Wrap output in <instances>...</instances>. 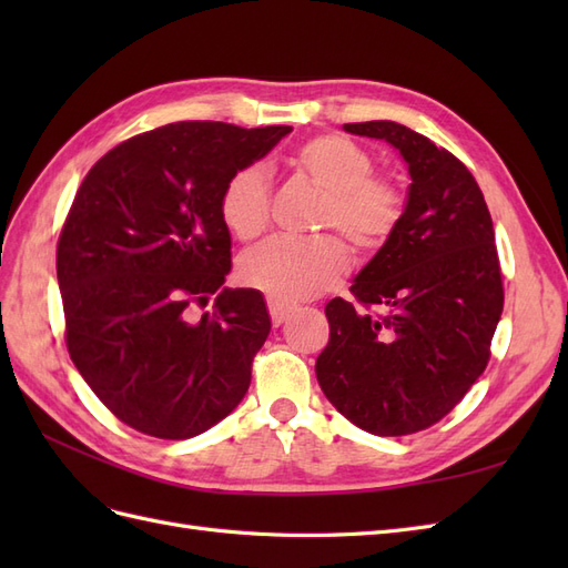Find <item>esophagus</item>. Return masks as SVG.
Instances as JSON below:
<instances>
[{"label": "esophagus", "instance_id": "obj_1", "mask_svg": "<svg viewBox=\"0 0 568 568\" xmlns=\"http://www.w3.org/2000/svg\"><path fill=\"white\" fill-rule=\"evenodd\" d=\"M267 311H270L272 324H274V326H280V324H284V322L291 317V313H294V307H291V305H284L282 301L267 298Z\"/></svg>", "mask_w": 568, "mask_h": 568}]
</instances>
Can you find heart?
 I'll return each mask as SVG.
<instances>
[{"label":"heart","mask_w":568,"mask_h":568,"mask_svg":"<svg viewBox=\"0 0 568 568\" xmlns=\"http://www.w3.org/2000/svg\"><path fill=\"white\" fill-rule=\"evenodd\" d=\"M298 173L324 194L315 230H336L355 255L379 253L398 232L407 211L403 184L374 173V156L346 134H317L301 144L294 159ZM272 186L263 165L239 168L225 182L217 213L236 239L251 242L270 225ZM348 270V251L341 239L322 234L307 242L270 239L239 257L242 284L270 298L296 303L334 288Z\"/></svg>","instance_id":"heart-1"}]
</instances>
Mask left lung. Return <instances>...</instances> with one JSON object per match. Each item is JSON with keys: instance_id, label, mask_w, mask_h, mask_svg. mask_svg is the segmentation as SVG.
Returning a JSON list of instances; mask_svg holds the SVG:
<instances>
[{"instance_id": "1", "label": "left lung", "mask_w": 568, "mask_h": 568, "mask_svg": "<svg viewBox=\"0 0 568 568\" xmlns=\"http://www.w3.org/2000/svg\"><path fill=\"white\" fill-rule=\"evenodd\" d=\"M343 130L393 144L412 184L398 232L351 286L355 303H326L315 372L355 426L409 436L448 415L490 359L505 303L493 220L469 168L428 136L390 120Z\"/></svg>"}]
</instances>
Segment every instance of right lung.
<instances>
[{
  "label": "right lung",
  "mask_w": 568,
  "mask_h": 568,
  "mask_svg": "<svg viewBox=\"0 0 568 568\" xmlns=\"http://www.w3.org/2000/svg\"><path fill=\"white\" fill-rule=\"evenodd\" d=\"M288 132L170 123L113 146L82 180L57 246L65 346L136 432L192 438L246 395L270 315L261 291L222 286L232 242L217 201Z\"/></svg>",
  "instance_id": "1"
}]
</instances>
